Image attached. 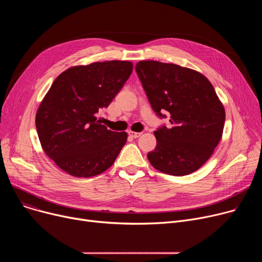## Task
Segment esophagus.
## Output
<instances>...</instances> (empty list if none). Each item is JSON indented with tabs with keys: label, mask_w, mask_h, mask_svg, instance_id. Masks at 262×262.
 Returning <instances> with one entry per match:
<instances>
[{
	"label": "esophagus",
	"mask_w": 262,
	"mask_h": 262,
	"mask_svg": "<svg viewBox=\"0 0 262 262\" xmlns=\"http://www.w3.org/2000/svg\"><path fill=\"white\" fill-rule=\"evenodd\" d=\"M128 135L132 137V138H139V137L142 135V133H137V132L129 130V132H128Z\"/></svg>",
	"instance_id": "esophagus-1"
}]
</instances>
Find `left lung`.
<instances>
[{
  "mask_svg": "<svg viewBox=\"0 0 262 262\" xmlns=\"http://www.w3.org/2000/svg\"><path fill=\"white\" fill-rule=\"evenodd\" d=\"M147 99L159 117L167 110L171 126L154 132L157 145L147 154L152 166L169 175L199 170L222 138L225 109L208 78L192 69L156 60L136 64Z\"/></svg>",
  "mask_w": 262,
  "mask_h": 262,
  "instance_id": "8db88e82",
  "label": "left lung"
}]
</instances>
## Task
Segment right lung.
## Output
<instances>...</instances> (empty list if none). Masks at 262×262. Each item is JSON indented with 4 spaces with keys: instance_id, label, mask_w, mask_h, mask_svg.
Wrapping results in <instances>:
<instances>
[{
    "instance_id": "obj_1",
    "label": "right lung",
    "mask_w": 262,
    "mask_h": 262,
    "mask_svg": "<svg viewBox=\"0 0 262 262\" xmlns=\"http://www.w3.org/2000/svg\"><path fill=\"white\" fill-rule=\"evenodd\" d=\"M132 71V61H98L69 68L53 81L38 107L36 128L45 153L68 174L91 177L114 164L127 133L107 129L96 114Z\"/></svg>"
}]
</instances>
